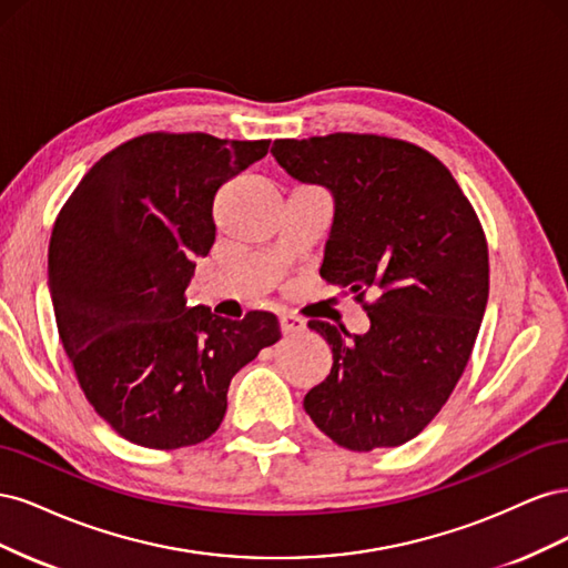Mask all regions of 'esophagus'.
<instances>
[{
  "instance_id": "1",
  "label": "esophagus",
  "mask_w": 568,
  "mask_h": 568,
  "mask_svg": "<svg viewBox=\"0 0 568 568\" xmlns=\"http://www.w3.org/2000/svg\"><path fill=\"white\" fill-rule=\"evenodd\" d=\"M280 326H282V334L284 336H296L305 332V322L298 320L296 315H282L280 317Z\"/></svg>"
}]
</instances>
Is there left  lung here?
<instances>
[{"instance_id":"left-lung-1","label":"left lung","mask_w":568,"mask_h":568,"mask_svg":"<svg viewBox=\"0 0 568 568\" xmlns=\"http://www.w3.org/2000/svg\"><path fill=\"white\" fill-rule=\"evenodd\" d=\"M272 156L332 192L320 274L369 317L365 334L307 322L334 365L303 407L341 448L403 445L448 403L469 363L488 303L484 227L450 170L417 144L334 132L277 140Z\"/></svg>"}]
</instances>
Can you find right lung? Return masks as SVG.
<instances>
[{
	"mask_svg": "<svg viewBox=\"0 0 568 568\" xmlns=\"http://www.w3.org/2000/svg\"><path fill=\"white\" fill-rule=\"evenodd\" d=\"M270 140L149 132L101 156L61 209L49 291L78 384L115 434L153 450L213 436L232 376L282 338L272 313L242 322L189 307L194 257L215 242L217 189Z\"/></svg>",
	"mask_w": 568,
	"mask_h": 568,
	"instance_id": "right-lung-1",
	"label": "right lung"
}]
</instances>
